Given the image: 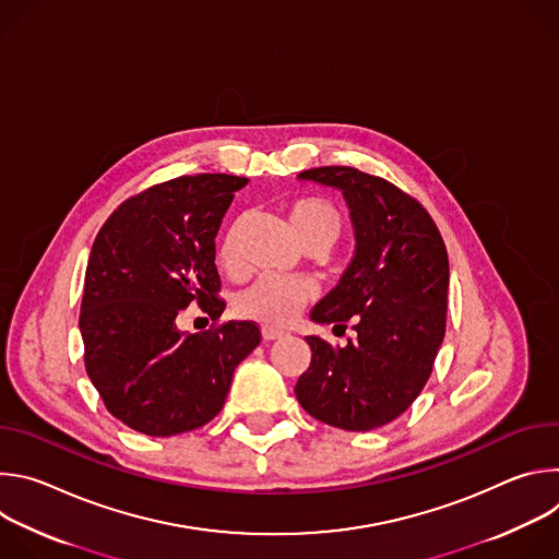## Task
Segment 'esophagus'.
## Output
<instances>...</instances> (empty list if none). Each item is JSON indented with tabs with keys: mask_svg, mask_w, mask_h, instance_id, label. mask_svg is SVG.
Segmentation results:
<instances>
[{
	"mask_svg": "<svg viewBox=\"0 0 559 559\" xmlns=\"http://www.w3.org/2000/svg\"><path fill=\"white\" fill-rule=\"evenodd\" d=\"M261 334H263V341H278L285 336L283 330H274V328H263Z\"/></svg>",
	"mask_w": 559,
	"mask_h": 559,
	"instance_id": "obj_1",
	"label": "esophagus"
}]
</instances>
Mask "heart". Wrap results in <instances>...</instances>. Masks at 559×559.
Returning <instances> with one entry per match:
<instances>
[{
    "label": "heart",
    "mask_w": 559,
    "mask_h": 559,
    "mask_svg": "<svg viewBox=\"0 0 559 559\" xmlns=\"http://www.w3.org/2000/svg\"><path fill=\"white\" fill-rule=\"evenodd\" d=\"M289 223L296 231L298 241H325L334 243L341 234V214L338 210L321 199H300L289 205ZM243 218L229 223L216 250L218 265L236 274L241 270V254H238V234H241ZM316 287L307 278H285V276H261L234 298V309L238 316L250 318L261 325L283 328L289 325L298 311L313 298Z\"/></svg>",
    "instance_id": "obj_1"
}]
</instances>
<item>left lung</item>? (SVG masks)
<instances>
[{
	"label": "left lung",
	"mask_w": 559,
	"mask_h": 559,
	"mask_svg": "<svg viewBox=\"0 0 559 559\" xmlns=\"http://www.w3.org/2000/svg\"><path fill=\"white\" fill-rule=\"evenodd\" d=\"M298 179L341 190L349 207L352 263L309 318L334 330L354 318L356 338L334 347L307 336L311 362L294 391L316 420L371 431L407 412L431 376L447 328V248L429 212L380 177L328 166Z\"/></svg>",
	"instance_id": "1"
}]
</instances>
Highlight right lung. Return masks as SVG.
Segmentation results:
<instances>
[{"label":"right lung","instance_id":"1","mask_svg":"<svg viewBox=\"0 0 559 559\" xmlns=\"http://www.w3.org/2000/svg\"><path fill=\"white\" fill-rule=\"evenodd\" d=\"M231 175L179 177L121 203L99 229L84 281L86 371L106 409L130 429L168 438L210 423L225 403L236 365L261 343L250 321L186 334L177 316L192 302L216 321L214 265Z\"/></svg>","mask_w":559,"mask_h":559}]
</instances>
